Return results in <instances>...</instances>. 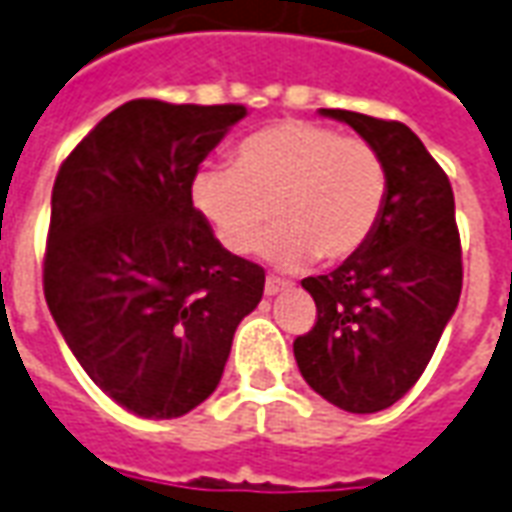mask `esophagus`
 <instances>
[{
  "label": "esophagus",
  "instance_id": "esophagus-1",
  "mask_svg": "<svg viewBox=\"0 0 512 512\" xmlns=\"http://www.w3.org/2000/svg\"><path fill=\"white\" fill-rule=\"evenodd\" d=\"M293 285L290 282H285V279H277V277H268L266 279V296H277V293H282V290H290Z\"/></svg>",
  "mask_w": 512,
  "mask_h": 512
}]
</instances>
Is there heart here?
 <instances>
[{
	"instance_id": "heart-1",
	"label": "heart",
	"mask_w": 512,
	"mask_h": 512,
	"mask_svg": "<svg viewBox=\"0 0 512 512\" xmlns=\"http://www.w3.org/2000/svg\"><path fill=\"white\" fill-rule=\"evenodd\" d=\"M389 175L362 136L288 117L246 136L233 167L211 164L191 178V205L230 252L246 255L268 227L260 252L279 268L356 255L384 216Z\"/></svg>"
}]
</instances>
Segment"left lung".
<instances>
[{
	"instance_id": "1",
	"label": "left lung",
	"mask_w": 512,
	"mask_h": 512,
	"mask_svg": "<svg viewBox=\"0 0 512 512\" xmlns=\"http://www.w3.org/2000/svg\"><path fill=\"white\" fill-rule=\"evenodd\" d=\"M348 123L386 164L384 216L356 255L301 279L318 307L293 354L304 381L351 414L384 411L425 373L463 285L450 178L397 120L321 109Z\"/></svg>"
}]
</instances>
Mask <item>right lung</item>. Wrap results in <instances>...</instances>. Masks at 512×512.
I'll return each instance as SVG.
<instances>
[{
  "label": "right lung",
  "instance_id": "1",
  "mask_svg": "<svg viewBox=\"0 0 512 512\" xmlns=\"http://www.w3.org/2000/svg\"><path fill=\"white\" fill-rule=\"evenodd\" d=\"M246 106L139 98L84 136L51 191L43 293L84 373L145 419L219 386L266 271L230 255L191 205L202 158Z\"/></svg>",
  "mask_w": 512,
  "mask_h": 512
}]
</instances>
